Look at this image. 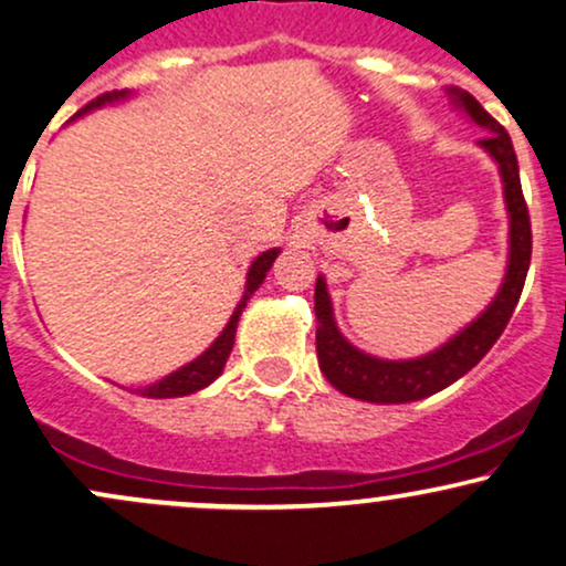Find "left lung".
<instances>
[{
  "label": "left lung",
  "mask_w": 566,
  "mask_h": 566,
  "mask_svg": "<svg viewBox=\"0 0 566 566\" xmlns=\"http://www.w3.org/2000/svg\"><path fill=\"white\" fill-rule=\"evenodd\" d=\"M448 97L474 124L485 128L488 136L480 139V147L499 163L503 197H506L509 210L506 276H503V284L499 295L493 297V303L472 324L464 326L446 345H440L438 350L411 360H387L369 356V353L358 350L356 345H350L348 339L339 335L326 282L324 276H318L316 292H313L318 366H322L324 377L329 379L332 387L350 395V398L366 400V403H411V400H421L427 395L440 392L442 387L453 385L469 369H474L482 356L493 348L501 332L506 329L509 318H512L516 303H520L524 276H527L530 269L533 231H530V213L522 195L520 166H516L512 136L469 92L451 86L448 88Z\"/></svg>",
  "instance_id": "left-lung-1"
}]
</instances>
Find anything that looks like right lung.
<instances>
[{"mask_svg":"<svg viewBox=\"0 0 566 566\" xmlns=\"http://www.w3.org/2000/svg\"><path fill=\"white\" fill-rule=\"evenodd\" d=\"M128 92H107L102 94V97L92 99L86 107H81V111L73 115V118H81V115L94 111V107H102V105H111V102H120L126 99ZM282 253V250L274 248V250H265L253 261L248 271V282H244V295L240 305H237L234 313H231L229 324L223 326L221 335L216 337V343L210 345V348L202 353V356H197L195 360H189L187 366H181V369H176L174 374H168V377H163L160 382L145 387V390H139V395H145V398H181V395H189V392H197L202 390V387H208L218 374L223 371V366H227V358L231 348H234V335H237V322H240L242 316V308L248 305L250 295L261 287L263 279H265V271L271 269V263L276 261V255Z\"/></svg>","mask_w":566,"mask_h":566,"instance_id":"right-lung-1","label":"right lung"}]
</instances>
